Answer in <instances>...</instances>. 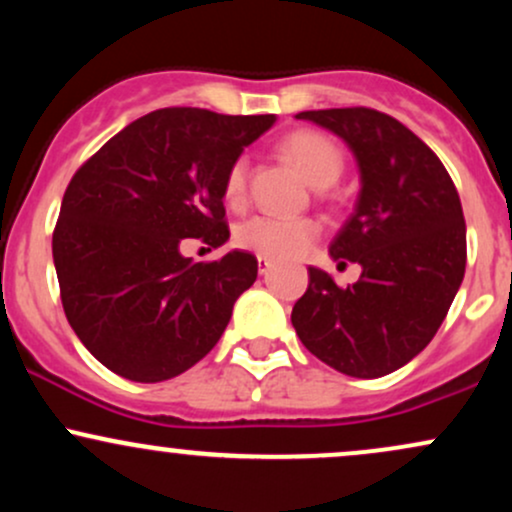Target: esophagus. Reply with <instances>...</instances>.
Listing matches in <instances>:
<instances>
[{"label": "esophagus", "mask_w": 512, "mask_h": 512, "mask_svg": "<svg viewBox=\"0 0 512 512\" xmlns=\"http://www.w3.org/2000/svg\"><path fill=\"white\" fill-rule=\"evenodd\" d=\"M269 267H272V260H267V257H257V269H260V274H267Z\"/></svg>", "instance_id": "34e87169"}]
</instances>
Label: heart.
Instances as JSON below:
<instances>
[{"instance_id":"1","label":"heart","mask_w":512,"mask_h":512,"mask_svg":"<svg viewBox=\"0 0 512 512\" xmlns=\"http://www.w3.org/2000/svg\"><path fill=\"white\" fill-rule=\"evenodd\" d=\"M279 151L310 185L322 190L339 180L344 170V154L339 144L315 129H296L281 139ZM248 195V158L240 156L228 168L223 180V197L238 207ZM320 238V223L315 219H276L252 216L236 228L238 248L255 252L267 260H293L301 257Z\"/></svg>"}]
</instances>
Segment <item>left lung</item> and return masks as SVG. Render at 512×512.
<instances>
[{
  "label": "left lung",
  "instance_id": "1",
  "mask_svg": "<svg viewBox=\"0 0 512 512\" xmlns=\"http://www.w3.org/2000/svg\"><path fill=\"white\" fill-rule=\"evenodd\" d=\"M296 117L339 134L354 151L361 195L330 255L363 272L356 284L337 286L310 267L291 322L327 366L380 378L426 349L460 289L467 264L460 195L440 158L395 117L361 105Z\"/></svg>",
  "mask_w": 512,
  "mask_h": 512
}]
</instances>
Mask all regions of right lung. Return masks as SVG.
Wrapping results in <instances>:
<instances>
[{"label":"right lung","mask_w":512,"mask_h":512,"mask_svg":"<svg viewBox=\"0 0 512 512\" xmlns=\"http://www.w3.org/2000/svg\"><path fill=\"white\" fill-rule=\"evenodd\" d=\"M274 115L161 108L74 173L52 233L69 325L105 368L134 383L185 373L214 349L257 279L250 252L192 262L180 240H228L223 180Z\"/></svg>","instance_id":"add662e5"}]
</instances>
